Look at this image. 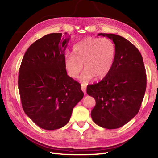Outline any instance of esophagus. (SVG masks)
Wrapping results in <instances>:
<instances>
[{
	"label": "esophagus",
	"instance_id": "esophagus-1",
	"mask_svg": "<svg viewBox=\"0 0 158 158\" xmlns=\"http://www.w3.org/2000/svg\"><path fill=\"white\" fill-rule=\"evenodd\" d=\"M81 89L82 91L84 93V94H86V85L84 84V83H82L81 84Z\"/></svg>",
	"mask_w": 158,
	"mask_h": 158
}]
</instances>
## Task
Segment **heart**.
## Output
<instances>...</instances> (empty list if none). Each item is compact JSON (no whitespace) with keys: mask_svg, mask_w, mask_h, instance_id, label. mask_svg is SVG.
I'll use <instances>...</instances> for the list:
<instances>
[{"mask_svg":"<svg viewBox=\"0 0 158 158\" xmlns=\"http://www.w3.org/2000/svg\"><path fill=\"white\" fill-rule=\"evenodd\" d=\"M72 54H66L64 67L68 75L76 78L85 69L79 79L88 82L96 77L101 79L112 70L116 57V47L108 38L88 37L73 47Z\"/></svg>","mask_w":158,"mask_h":158,"instance_id":"1","label":"heart"}]
</instances>
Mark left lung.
<instances>
[{"mask_svg": "<svg viewBox=\"0 0 158 158\" xmlns=\"http://www.w3.org/2000/svg\"><path fill=\"white\" fill-rule=\"evenodd\" d=\"M116 47L112 70L98 83L87 87V94L96 100L91 116L94 122L106 129L125 125L139 113L145 96L147 77L139 49L122 36L99 33Z\"/></svg>", "mask_w": 158, "mask_h": 158, "instance_id": "obj_1", "label": "left lung"}]
</instances>
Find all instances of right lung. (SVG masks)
<instances>
[{"label": "right lung", "instance_id": "add662e5", "mask_svg": "<svg viewBox=\"0 0 158 158\" xmlns=\"http://www.w3.org/2000/svg\"><path fill=\"white\" fill-rule=\"evenodd\" d=\"M67 33L47 35L29 47L19 70L18 88L22 108L41 128H61L84 94L81 85L67 75L65 49Z\"/></svg>", "mask_w": 158, "mask_h": 158}]
</instances>
